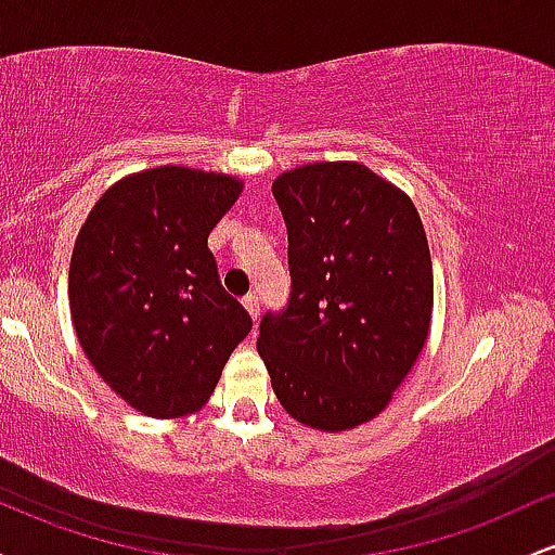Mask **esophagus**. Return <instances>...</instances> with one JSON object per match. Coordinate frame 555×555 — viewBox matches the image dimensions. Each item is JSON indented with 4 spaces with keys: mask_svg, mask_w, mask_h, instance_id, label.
<instances>
[{
    "mask_svg": "<svg viewBox=\"0 0 555 555\" xmlns=\"http://www.w3.org/2000/svg\"><path fill=\"white\" fill-rule=\"evenodd\" d=\"M242 305H245V310L250 313L253 321H258L260 318V302H258V295H247L245 299H242Z\"/></svg>",
    "mask_w": 555,
    "mask_h": 555,
    "instance_id": "1",
    "label": "esophagus"
}]
</instances>
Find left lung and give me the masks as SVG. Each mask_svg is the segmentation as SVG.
<instances>
[{
	"label": "left lung",
	"instance_id": "1",
	"mask_svg": "<svg viewBox=\"0 0 555 555\" xmlns=\"http://www.w3.org/2000/svg\"><path fill=\"white\" fill-rule=\"evenodd\" d=\"M273 197L289 240L286 308L258 352L297 423L347 430L391 401L428 339L433 263L417 208L354 162L286 171Z\"/></svg>",
	"mask_w": 555,
	"mask_h": 555
}]
</instances>
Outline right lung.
Listing matches in <instances>:
<instances>
[{
	"mask_svg": "<svg viewBox=\"0 0 555 555\" xmlns=\"http://www.w3.org/2000/svg\"><path fill=\"white\" fill-rule=\"evenodd\" d=\"M242 184L158 167L112 184L82 224L69 310L82 352L127 404L180 417L211 399L253 318L221 286L208 234Z\"/></svg>",
	"mask_w": 555,
	"mask_h": 555,
	"instance_id": "obj_1",
	"label": "right lung"
}]
</instances>
